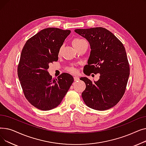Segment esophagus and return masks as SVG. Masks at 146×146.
I'll return each mask as SVG.
<instances>
[{"mask_svg": "<svg viewBox=\"0 0 146 146\" xmlns=\"http://www.w3.org/2000/svg\"><path fill=\"white\" fill-rule=\"evenodd\" d=\"M79 80V77H78V76H74V80L75 82L78 81Z\"/></svg>", "mask_w": 146, "mask_h": 146, "instance_id": "1", "label": "esophagus"}]
</instances>
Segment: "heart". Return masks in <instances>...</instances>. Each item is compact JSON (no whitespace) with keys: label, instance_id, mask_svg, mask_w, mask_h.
<instances>
[{"label":"heart","instance_id":"1","mask_svg":"<svg viewBox=\"0 0 146 146\" xmlns=\"http://www.w3.org/2000/svg\"><path fill=\"white\" fill-rule=\"evenodd\" d=\"M83 41H84V40H81V39H76V40H74L73 41V42H72V44H73V47H74L75 48H77V47H78V46L81 44V42H82ZM60 53H61V49H60V51H59V54H60ZM66 69H67V70L68 72H70V73H75L76 72V68H75L74 67H72V66L67 67Z\"/></svg>","mask_w":146,"mask_h":146}]
</instances>
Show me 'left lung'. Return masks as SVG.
<instances>
[{
    "mask_svg": "<svg viewBox=\"0 0 146 146\" xmlns=\"http://www.w3.org/2000/svg\"><path fill=\"white\" fill-rule=\"evenodd\" d=\"M74 31L89 41L91 51L83 72L99 73L97 82L81 78L86 84L82 96L89 108L104 111L117 105L123 96L129 75V65L124 45L102 27L76 29Z\"/></svg>",
    "mask_w": 146,
    "mask_h": 146,
    "instance_id": "8db88e82",
    "label": "left lung"
}]
</instances>
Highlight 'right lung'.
I'll return each instance as SVG.
<instances>
[{
  "instance_id": "1",
  "label": "right lung",
  "mask_w": 146,
  "mask_h": 146,
  "mask_svg": "<svg viewBox=\"0 0 146 146\" xmlns=\"http://www.w3.org/2000/svg\"><path fill=\"white\" fill-rule=\"evenodd\" d=\"M70 30L48 28L27 40L18 66V76L28 101L38 110L55 108L63 100L74 80L63 73L52 79L47 69L58 60L60 49Z\"/></svg>"
}]
</instances>
